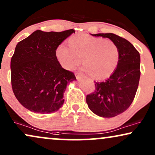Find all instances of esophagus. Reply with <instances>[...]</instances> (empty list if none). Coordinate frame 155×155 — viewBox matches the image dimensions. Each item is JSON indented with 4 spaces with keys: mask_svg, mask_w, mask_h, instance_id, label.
I'll return each instance as SVG.
<instances>
[{
    "mask_svg": "<svg viewBox=\"0 0 155 155\" xmlns=\"http://www.w3.org/2000/svg\"><path fill=\"white\" fill-rule=\"evenodd\" d=\"M75 75H76V79H81V78L82 77V76H83V75H82L81 74H80V73H77V72H76V73H75Z\"/></svg>",
    "mask_w": 155,
    "mask_h": 155,
    "instance_id": "1",
    "label": "esophagus"
}]
</instances>
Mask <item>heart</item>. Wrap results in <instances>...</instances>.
I'll return each mask as SVG.
<instances>
[{
  "label": "heart",
  "mask_w": 155,
  "mask_h": 155,
  "mask_svg": "<svg viewBox=\"0 0 155 155\" xmlns=\"http://www.w3.org/2000/svg\"><path fill=\"white\" fill-rule=\"evenodd\" d=\"M68 47L60 44L55 51L62 67L73 70L83 59L84 71L95 79H104L114 71L119 61V49L111 40L79 34L70 37Z\"/></svg>",
  "instance_id": "b5f03b06"
}]
</instances>
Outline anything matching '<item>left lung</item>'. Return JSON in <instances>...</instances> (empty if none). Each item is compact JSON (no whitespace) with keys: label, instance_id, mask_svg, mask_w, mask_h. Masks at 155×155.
I'll return each instance as SVG.
<instances>
[{"label":"left lung","instance_id":"obj_1","mask_svg":"<svg viewBox=\"0 0 155 155\" xmlns=\"http://www.w3.org/2000/svg\"><path fill=\"white\" fill-rule=\"evenodd\" d=\"M94 36L108 38L119 49L118 66L109 79L94 81L95 90L87 96L92 112L99 117H114L130 107L134 100L140 78V55L130 41L114 34H97Z\"/></svg>","mask_w":155,"mask_h":155}]
</instances>
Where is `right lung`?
<instances>
[{"label": "right lung", "instance_id": "add662e5", "mask_svg": "<svg viewBox=\"0 0 155 155\" xmlns=\"http://www.w3.org/2000/svg\"><path fill=\"white\" fill-rule=\"evenodd\" d=\"M74 29L61 32L37 30L18 43L11 61V85L18 101L34 113L58 111L64 102L66 86L75 81L73 72L64 69L55 51Z\"/></svg>", "mask_w": 155, "mask_h": 155}]
</instances>
